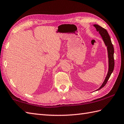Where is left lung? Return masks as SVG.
Here are the masks:
<instances>
[{"mask_svg":"<svg viewBox=\"0 0 124 124\" xmlns=\"http://www.w3.org/2000/svg\"><path fill=\"white\" fill-rule=\"evenodd\" d=\"M94 26L96 28L97 31L99 32V34L102 38V39L104 42V44L107 47L108 50V70L107 77L103 82L102 85L97 89L96 91L99 90L101 89H102L103 87H104V85L107 84L108 81L109 79L111 74L114 69L115 66V60H114V48H113V44H112L111 41L110 37L108 35V31L105 29L103 28L102 27L100 26L98 24H94Z\"/></svg>","mask_w":124,"mask_h":124,"instance_id":"1","label":"left lung"}]
</instances>
